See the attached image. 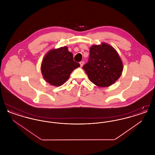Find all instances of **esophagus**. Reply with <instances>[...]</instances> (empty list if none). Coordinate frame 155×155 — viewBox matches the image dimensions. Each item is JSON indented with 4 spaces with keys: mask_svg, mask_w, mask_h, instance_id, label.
Masks as SVG:
<instances>
[{
    "mask_svg": "<svg viewBox=\"0 0 155 155\" xmlns=\"http://www.w3.org/2000/svg\"><path fill=\"white\" fill-rule=\"evenodd\" d=\"M80 64L81 67L83 66V65H84V61H81L80 62Z\"/></svg>",
    "mask_w": 155,
    "mask_h": 155,
    "instance_id": "esophagus-1",
    "label": "esophagus"
}]
</instances>
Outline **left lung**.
Here are the masks:
<instances>
[{
    "instance_id": "1",
    "label": "left lung",
    "mask_w": 155,
    "mask_h": 155,
    "mask_svg": "<svg viewBox=\"0 0 155 155\" xmlns=\"http://www.w3.org/2000/svg\"><path fill=\"white\" fill-rule=\"evenodd\" d=\"M82 68L92 83L106 87L118 80L123 66L117 51L110 45L102 43L91 47L88 61Z\"/></svg>"
}]
</instances>
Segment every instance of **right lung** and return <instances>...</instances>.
<instances>
[{"label":"right lung","instance_id":"add662e5","mask_svg":"<svg viewBox=\"0 0 155 155\" xmlns=\"http://www.w3.org/2000/svg\"><path fill=\"white\" fill-rule=\"evenodd\" d=\"M80 66L66 46L52 49L42 60L41 71L45 81L54 86H60L68 79L75 68Z\"/></svg>","mask_w":155,"mask_h":155}]
</instances>
